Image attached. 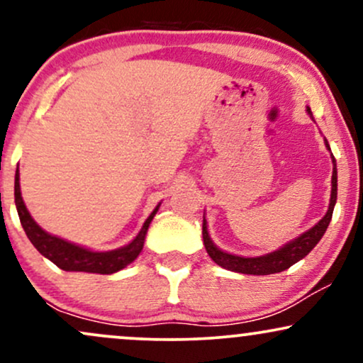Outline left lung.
Masks as SVG:
<instances>
[{
	"label": "left lung",
	"instance_id": "1",
	"mask_svg": "<svg viewBox=\"0 0 363 363\" xmlns=\"http://www.w3.org/2000/svg\"><path fill=\"white\" fill-rule=\"evenodd\" d=\"M307 112L312 116L309 107H307ZM326 141V140H324ZM326 147L329 150V145L326 141ZM333 157V153H331ZM333 177H331V199H329V208L326 215L319 220V223H315L314 227L309 228L307 232H303L301 237L294 239L291 242L285 244L283 247L278 249V251L264 254V256L257 257H242L235 256V254L223 252L222 249H218L213 244V240L210 239V234H208L206 220L203 216V242H205L206 252L210 254V257L213 259L216 264L222 266L225 269H230V272L235 273H244V274H273L280 273L289 269L291 264H295L297 261H301L302 257H306L312 249L315 247V244L319 242L320 237L326 232L329 222H331L333 210H335L336 205V194H338V172H336V160L333 157Z\"/></svg>",
	"mask_w": 363,
	"mask_h": 363
}]
</instances>
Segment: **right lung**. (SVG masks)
Wrapping results in <instances>:
<instances>
[{"label": "right lung", "instance_id": "add662e5", "mask_svg": "<svg viewBox=\"0 0 363 363\" xmlns=\"http://www.w3.org/2000/svg\"><path fill=\"white\" fill-rule=\"evenodd\" d=\"M15 205L18 211L20 223H22L25 234L28 240L34 244V247L52 261L57 268L65 269V272H83V273H99V274H111L119 272V269L126 268L129 262H133L138 257L145 244V235L150 227V222L158 211V205L155 210L150 213L147 222L141 227L140 234L135 237L128 245L124 247L114 249V251L107 252H94L90 249L82 247V245L72 244L68 240L60 239V237L48 234L34 222L30 213H28L27 206H25L22 193H20V174L16 169L15 174Z\"/></svg>", "mask_w": 363, "mask_h": 363}]
</instances>
